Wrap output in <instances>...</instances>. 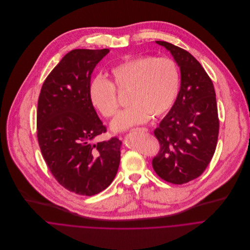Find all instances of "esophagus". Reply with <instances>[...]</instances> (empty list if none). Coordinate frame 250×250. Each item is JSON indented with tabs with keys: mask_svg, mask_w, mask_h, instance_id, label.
<instances>
[{
	"mask_svg": "<svg viewBox=\"0 0 250 250\" xmlns=\"http://www.w3.org/2000/svg\"><path fill=\"white\" fill-rule=\"evenodd\" d=\"M132 131H140V132H146L147 129L146 128H136V129H133Z\"/></svg>",
	"mask_w": 250,
	"mask_h": 250,
	"instance_id": "34e87169",
	"label": "esophagus"
}]
</instances>
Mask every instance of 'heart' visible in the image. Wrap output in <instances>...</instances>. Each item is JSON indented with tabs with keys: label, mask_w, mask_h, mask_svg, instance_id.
Returning <instances> with one entry per match:
<instances>
[{
	"label": "heart",
	"mask_w": 250,
	"mask_h": 250,
	"mask_svg": "<svg viewBox=\"0 0 250 250\" xmlns=\"http://www.w3.org/2000/svg\"><path fill=\"white\" fill-rule=\"evenodd\" d=\"M111 81L97 76L88 87L92 106L105 118L113 117L119 108L117 91L130 92L132 106L113 120L114 131H124L154 117L166 115L173 106L180 87V73L168 57L137 55L124 59L111 69Z\"/></svg>",
	"instance_id": "obj_1"
}]
</instances>
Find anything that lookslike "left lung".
<instances>
[{
  "instance_id": "1",
  "label": "left lung",
  "mask_w": 250,
  "mask_h": 250,
  "mask_svg": "<svg viewBox=\"0 0 250 250\" xmlns=\"http://www.w3.org/2000/svg\"><path fill=\"white\" fill-rule=\"evenodd\" d=\"M170 51L180 67L181 83L176 101L154 131L160 151L153 159L156 173L173 184L200 176L216 151L219 117L213 83L186 50L166 41H156Z\"/></svg>"
}]
</instances>
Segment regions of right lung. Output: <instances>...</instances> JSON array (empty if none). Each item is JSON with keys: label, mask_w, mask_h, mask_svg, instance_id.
Returning a JSON list of instances; mask_svg holds the SVG:
<instances>
[{"label": "right lung", "mask_w": 250, "mask_h": 250, "mask_svg": "<svg viewBox=\"0 0 250 250\" xmlns=\"http://www.w3.org/2000/svg\"><path fill=\"white\" fill-rule=\"evenodd\" d=\"M109 49H75L51 71L37 104V140L45 163L67 190L92 196L113 181L120 163L116 137L93 144L106 133L90 104L91 74Z\"/></svg>", "instance_id": "right-lung-1"}]
</instances>
